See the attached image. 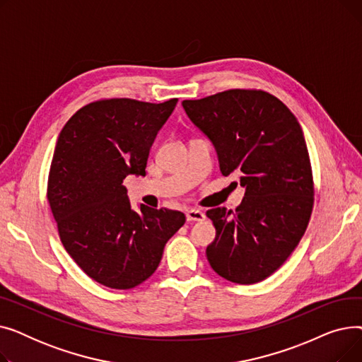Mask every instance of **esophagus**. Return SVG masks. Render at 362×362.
Masks as SVG:
<instances>
[{
    "label": "esophagus",
    "instance_id": "esophagus-1",
    "mask_svg": "<svg viewBox=\"0 0 362 362\" xmlns=\"http://www.w3.org/2000/svg\"><path fill=\"white\" fill-rule=\"evenodd\" d=\"M186 220L191 221V223H195V221H202L205 220V214L199 210H189L186 213Z\"/></svg>",
    "mask_w": 362,
    "mask_h": 362
}]
</instances>
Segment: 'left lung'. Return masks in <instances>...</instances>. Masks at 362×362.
<instances>
[{"label": "left lung", "mask_w": 362, "mask_h": 362, "mask_svg": "<svg viewBox=\"0 0 362 362\" xmlns=\"http://www.w3.org/2000/svg\"><path fill=\"white\" fill-rule=\"evenodd\" d=\"M182 105L214 145L223 176L236 173L245 187L236 213L224 206L206 211L216 227L208 262L233 283L267 279L293 252L313 211V171L302 127L264 90L229 89Z\"/></svg>", "instance_id": "obj_1"}]
</instances>
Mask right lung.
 Listing matches in <instances>:
<instances>
[{
	"mask_svg": "<svg viewBox=\"0 0 362 362\" xmlns=\"http://www.w3.org/2000/svg\"><path fill=\"white\" fill-rule=\"evenodd\" d=\"M176 104L95 101L57 139L47 198L66 251L103 286L124 291L145 281L185 224L183 213L167 208L133 211L123 186L129 175L145 176L149 149Z\"/></svg>",
	"mask_w": 362,
	"mask_h": 362,
	"instance_id": "add662e5",
	"label": "right lung"
}]
</instances>
